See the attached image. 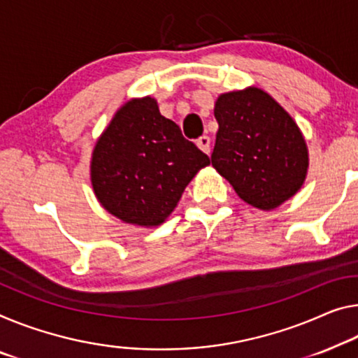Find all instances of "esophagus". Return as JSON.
I'll return each instance as SVG.
<instances>
[{"label": "esophagus", "mask_w": 358, "mask_h": 358, "mask_svg": "<svg viewBox=\"0 0 358 358\" xmlns=\"http://www.w3.org/2000/svg\"><path fill=\"white\" fill-rule=\"evenodd\" d=\"M210 144H211V139L208 136H201L200 139H196V145L200 147V150H203L205 153H210Z\"/></svg>", "instance_id": "obj_1"}]
</instances>
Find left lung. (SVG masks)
Returning <instances> with one entry per match:
<instances>
[{
	"mask_svg": "<svg viewBox=\"0 0 358 358\" xmlns=\"http://www.w3.org/2000/svg\"><path fill=\"white\" fill-rule=\"evenodd\" d=\"M214 117L219 129L211 163L241 200L268 211L301 189L309 166L306 141L267 92L257 87L225 92Z\"/></svg>",
	"mask_w": 358,
	"mask_h": 358,
	"instance_id": "8db88e82",
	"label": "left lung"
}]
</instances>
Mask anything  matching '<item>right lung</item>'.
<instances>
[{
	"instance_id": "add662e5",
	"label": "right lung",
	"mask_w": 358,
	"mask_h": 358,
	"mask_svg": "<svg viewBox=\"0 0 358 358\" xmlns=\"http://www.w3.org/2000/svg\"><path fill=\"white\" fill-rule=\"evenodd\" d=\"M211 163L152 97L118 110L97 141L91 180L97 200L124 222L160 225L178 205L187 184Z\"/></svg>"
}]
</instances>
